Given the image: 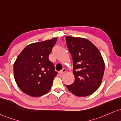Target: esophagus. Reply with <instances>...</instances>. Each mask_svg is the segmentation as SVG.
<instances>
[{
    "label": "esophagus",
    "mask_w": 121,
    "mask_h": 121,
    "mask_svg": "<svg viewBox=\"0 0 121 121\" xmlns=\"http://www.w3.org/2000/svg\"><path fill=\"white\" fill-rule=\"evenodd\" d=\"M66 71V70L65 68H64V69H62L61 71H60L59 72V75H62L64 73H65Z\"/></svg>",
    "instance_id": "34e87169"
}]
</instances>
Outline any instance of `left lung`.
<instances>
[{"label":"left lung","mask_w":121,"mask_h":121,"mask_svg":"<svg viewBox=\"0 0 121 121\" xmlns=\"http://www.w3.org/2000/svg\"><path fill=\"white\" fill-rule=\"evenodd\" d=\"M73 62L74 82L66 85L70 92L86 97L100 86L104 72V62L99 50L92 42L81 37H66Z\"/></svg>","instance_id":"obj_1"}]
</instances>
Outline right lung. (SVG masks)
<instances>
[{
    "label": "right lung",
    "mask_w": 121,
    "mask_h": 121,
    "mask_svg": "<svg viewBox=\"0 0 121 121\" xmlns=\"http://www.w3.org/2000/svg\"><path fill=\"white\" fill-rule=\"evenodd\" d=\"M57 38L31 43L18 56L14 64V76L23 92L33 97L46 94L51 89L57 73L48 59Z\"/></svg>",
    "instance_id": "obj_1"
}]
</instances>
